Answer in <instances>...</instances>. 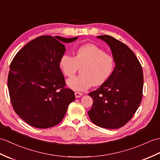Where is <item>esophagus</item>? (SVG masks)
Here are the masks:
<instances>
[{
	"mask_svg": "<svg viewBox=\"0 0 160 160\" xmlns=\"http://www.w3.org/2000/svg\"><path fill=\"white\" fill-rule=\"evenodd\" d=\"M75 95L76 98H78L82 95V93H81V92H75Z\"/></svg>",
	"mask_w": 160,
	"mask_h": 160,
	"instance_id": "obj_1",
	"label": "esophagus"
}]
</instances>
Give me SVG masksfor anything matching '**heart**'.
<instances>
[{
    "label": "heart",
    "instance_id": "1",
    "mask_svg": "<svg viewBox=\"0 0 160 160\" xmlns=\"http://www.w3.org/2000/svg\"><path fill=\"white\" fill-rule=\"evenodd\" d=\"M82 66L81 74L67 81L74 91H83L92 85L103 84L112 74L114 60L102 48L94 44H85L78 48L73 57L68 54L61 56L59 67L68 77H72Z\"/></svg>",
    "mask_w": 160,
    "mask_h": 160
}]
</instances>
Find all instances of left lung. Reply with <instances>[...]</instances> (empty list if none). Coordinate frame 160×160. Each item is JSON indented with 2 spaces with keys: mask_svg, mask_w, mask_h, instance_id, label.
Returning a JSON list of instances; mask_svg holds the SVG:
<instances>
[{
  "mask_svg": "<svg viewBox=\"0 0 160 160\" xmlns=\"http://www.w3.org/2000/svg\"><path fill=\"white\" fill-rule=\"evenodd\" d=\"M110 48L116 65L110 76L89 93L92 106L88 117L96 125L117 129L131 119L142 98L143 72L132 50L109 35L98 36Z\"/></svg>",
  "mask_w": 160,
  "mask_h": 160,
  "instance_id": "obj_1",
  "label": "left lung"
}]
</instances>
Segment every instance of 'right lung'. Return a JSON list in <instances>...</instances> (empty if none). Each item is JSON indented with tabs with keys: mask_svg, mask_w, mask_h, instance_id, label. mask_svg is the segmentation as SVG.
Wrapping results in <instances>:
<instances>
[{
	"mask_svg": "<svg viewBox=\"0 0 160 160\" xmlns=\"http://www.w3.org/2000/svg\"><path fill=\"white\" fill-rule=\"evenodd\" d=\"M78 38L38 37L22 48L11 62L7 84L12 106L32 127L46 129L58 124L75 99L73 91L65 88L59 61L66 50L63 43Z\"/></svg>",
	"mask_w": 160,
	"mask_h": 160,
	"instance_id": "right-lung-1",
	"label": "right lung"
}]
</instances>
